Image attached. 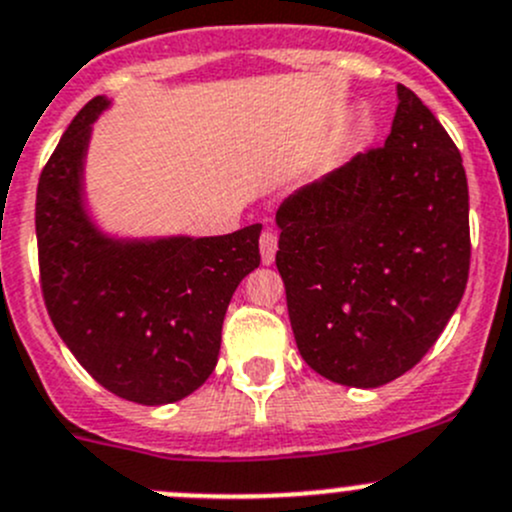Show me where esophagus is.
Here are the masks:
<instances>
[{
  "mask_svg": "<svg viewBox=\"0 0 512 512\" xmlns=\"http://www.w3.org/2000/svg\"><path fill=\"white\" fill-rule=\"evenodd\" d=\"M258 244H261V261H263V266H271L273 258H276V251H278L276 234H273V231H263L261 241H258Z\"/></svg>",
  "mask_w": 512,
  "mask_h": 512,
  "instance_id": "obj_1",
  "label": "esophagus"
}]
</instances>
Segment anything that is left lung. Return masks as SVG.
<instances>
[{"instance_id":"left-lung-1","label":"left lung","mask_w":512,"mask_h":512,"mask_svg":"<svg viewBox=\"0 0 512 512\" xmlns=\"http://www.w3.org/2000/svg\"><path fill=\"white\" fill-rule=\"evenodd\" d=\"M381 149L281 204L276 266L303 361L378 388L438 341L468 283V179L433 111L398 84Z\"/></svg>"}]
</instances>
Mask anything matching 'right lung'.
Here are the masks:
<instances>
[{
    "label": "right lung",
    "instance_id": "1",
    "mask_svg": "<svg viewBox=\"0 0 512 512\" xmlns=\"http://www.w3.org/2000/svg\"><path fill=\"white\" fill-rule=\"evenodd\" d=\"M94 96L74 116L37 186L42 293L54 328L96 383L164 406L204 386L236 286L261 263V224L226 236L106 234L84 189Z\"/></svg>",
    "mask_w": 512,
    "mask_h": 512
}]
</instances>
